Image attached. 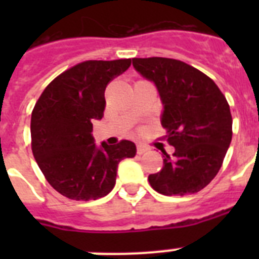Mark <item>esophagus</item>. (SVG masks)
<instances>
[{
	"label": "esophagus",
	"instance_id": "esophagus-1",
	"mask_svg": "<svg viewBox=\"0 0 259 259\" xmlns=\"http://www.w3.org/2000/svg\"><path fill=\"white\" fill-rule=\"evenodd\" d=\"M148 150V148L144 145H137V154H144Z\"/></svg>",
	"mask_w": 259,
	"mask_h": 259
}]
</instances>
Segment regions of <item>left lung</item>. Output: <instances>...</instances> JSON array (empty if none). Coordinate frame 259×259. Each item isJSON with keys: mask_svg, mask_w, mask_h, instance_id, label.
<instances>
[{"mask_svg": "<svg viewBox=\"0 0 259 259\" xmlns=\"http://www.w3.org/2000/svg\"><path fill=\"white\" fill-rule=\"evenodd\" d=\"M134 68L154 82L162 105L161 125L175 146L148 180L166 196H184L207 187L221 169L233 138L227 99L212 79L187 63L168 58H134Z\"/></svg>", "mask_w": 259, "mask_h": 259, "instance_id": "1", "label": "left lung"}]
</instances>
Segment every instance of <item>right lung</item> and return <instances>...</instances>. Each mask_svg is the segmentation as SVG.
Listing matches in <instances>:
<instances>
[{
  "label": "right lung",
  "instance_id": "right-lung-1",
  "mask_svg": "<svg viewBox=\"0 0 259 259\" xmlns=\"http://www.w3.org/2000/svg\"><path fill=\"white\" fill-rule=\"evenodd\" d=\"M130 59L86 60L56 76L36 102L30 118L32 152L38 168L63 196L97 200L114 188L118 164L136 156V145L122 140L97 148L94 119L105 110V90L125 72Z\"/></svg>",
  "mask_w": 259,
  "mask_h": 259
}]
</instances>
